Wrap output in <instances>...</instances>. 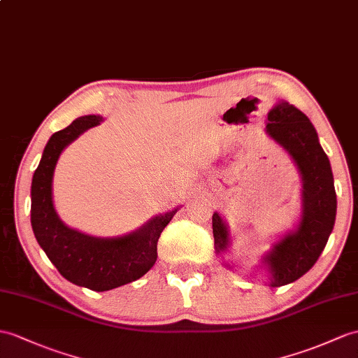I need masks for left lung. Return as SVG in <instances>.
I'll use <instances>...</instances> for the list:
<instances>
[{
	"instance_id": "1",
	"label": "left lung",
	"mask_w": 358,
	"mask_h": 358,
	"mask_svg": "<svg viewBox=\"0 0 358 358\" xmlns=\"http://www.w3.org/2000/svg\"><path fill=\"white\" fill-rule=\"evenodd\" d=\"M267 134L292 155L302 174V220L296 232L284 237L266 257L272 287L299 280L315 266L334 228L337 197L328 156L319 144L316 129L298 108L281 101L268 112ZM213 234L217 254L229 243L222 217L214 213Z\"/></svg>"
}]
</instances>
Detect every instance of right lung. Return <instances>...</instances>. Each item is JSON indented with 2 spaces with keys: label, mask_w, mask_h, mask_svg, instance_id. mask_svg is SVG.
Listing matches in <instances>:
<instances>
[{
  "label": "right lung",
  "mask_w": 358,
  "mask_h": 358,
  "mask_svg": "<svg viewBox=\"0 0 358 358\" xmlns=\"http://www.w3.org/2000/svg\"><path fill=\"white\" fill-rule=\"evenodd\" d=\"M101 117L86 115L59 130L45 145L31 180V228L39 246L65 280L94 292H106L136 281L158 258V240L178 209L165 213L134 234L120 238H95L69 229L57 217L51 182L59 155Z\"/></svg>",
  "instance_id": "obj_1"
}]
</instances>
